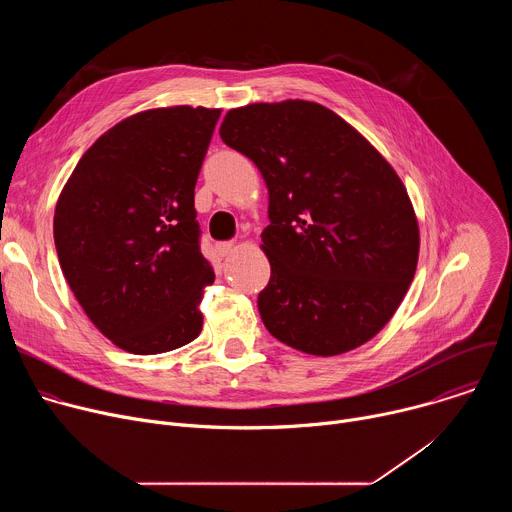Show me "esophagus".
<instances>
[{"label":"esophagus","mask_w":512,"mask_h":512,"mask_svg":"<svg viewBox=\"0 0 512 512\" xmlns=\"http://www.w3.org/2000/svg\"><path fill=\"white\" fill-rule=\"evenodd\" d=\"M235 249H237L235 243H218L216 245V251H218V255H221V257H229Z\"/></svg>","instance_id":"34e87169"}]
</instances>
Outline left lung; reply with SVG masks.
<instances>
[{
	"label": "left lung",
	"mask_w": 512,
	"mask_h": 512,
	"mask_svg": "<svg viewBox=\"0 0 512 512\" xmlns=\"http://www.w3.org/2000/svg\"><path fill=\"white\" fill-rule=\"evenodd\" d=\"M221 137L269 190L265 328L316 356L369 342L403 302L419 255L417 218L391 164L340 115L300 99L231 109Z\"/></svg>",
	"instance_id": "8db88e82"
}]
</instances>
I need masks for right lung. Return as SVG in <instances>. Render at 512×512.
I'll use <instances>...</instances> for the list:
<instances>
[{"label":"right lung","mask_w":512,"mask_h":512,"mask_svg":"<svg viewBox=\"0 0 512 512\" xmlns=\"http://www.w3.org/2000/svg\"><path fill=\"white\" fill-rule=\"evenodd\" d=\"M221 109L131 115L85 152L60 192L54 245L72 294L119 348L160 354L202 330L214 281L200 253L194 186Z\"/></svg>","instance_id":"add662e5"}]
</instances>
